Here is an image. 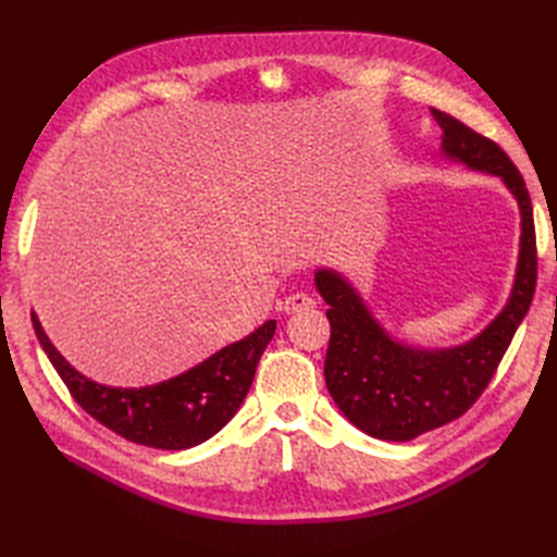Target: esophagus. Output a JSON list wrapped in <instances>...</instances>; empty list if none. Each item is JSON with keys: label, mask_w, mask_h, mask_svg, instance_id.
<instances>
[{"label": "esophagus", "mask_w": 557, "mask_h": 557, "mask_svg": "<svg viewBox=\"0 0 557 557\" xmlns=\"http://www.w3.org/2000/svg\"><path fill=\"white\" fill-rule=\"evenodd\" d=\"M313 307H315V299L309 297L307 293H295V295H290V297H285L283 305H281V309H283L285 313L309 311V309H313Z\"/></svg>", "instance_id": "esophagus-1"}]
</instances>
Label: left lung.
<instances>
[{
  "mask_svg": "<svg viewBox=\"0 0 557 557\" xmlns=\"http://www.w3.org/2000/svg\"><path fill=\"white\" fill-rule=\"evenodd\" d=\"M442 127V156L471 172L497 176L520 211V248L507 305L469 342L448 348L407 344L367 307L342 272L315 269V290L325 299L330 346L325 383L339 411L369 436L411 442L460 418L491 383L536 285V242L532 201L516 164L504 150L469 129L458 117L432 109Z\"/></svg>",
  "mask_w": 557,
  "mask_h": 557,
  "instance_id": "8db88e82",
  "label": "left lung"
}]
</instances>
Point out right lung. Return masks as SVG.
I'll list each match as a JSON object with an SVG mask.
<instances>
[{
	"label": "right lung",
	"mask_w": 557,
	"mask_h": 557,
	"mask_svg": "<svg viewBox=\"0 0 557 557\" xmlns=\"http://www.w3.org/2000/svg\"><path fill=\"white\" fill-rule=\"evenodd\" d=\"M37 339L74 399L104 428L123 440L185 450L221 432L246 399L276 320L234 342L183 374L144 387H113L83 376L48 339L39 315L32 311Z\"/></svg>",
	"instance_id": "add662e5"
}]
</instances>
